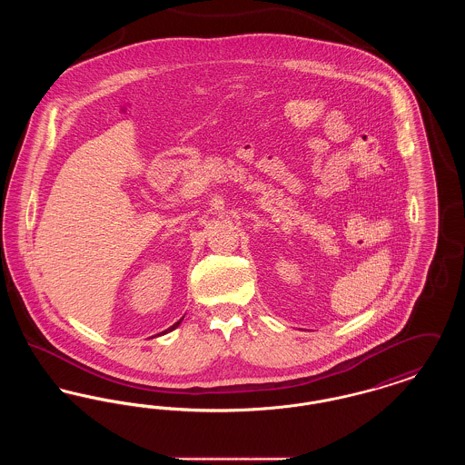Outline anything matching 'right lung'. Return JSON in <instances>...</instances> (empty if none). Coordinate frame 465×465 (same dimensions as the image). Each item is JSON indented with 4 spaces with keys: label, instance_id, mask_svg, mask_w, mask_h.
I'll use <instances>...</instances> for the list:
<instances>
[{
    "label": "right lung",
    "instance_id": "obj_1",
    "mask_svg": "<svg viewBox=\"0 0 465 465\" xmlns=\"http://www.w3.org/2000/svg\"><path fill=\"white\" fill-rule=\"evenodd\" d=\"M181 321H183V319H179V321H177L176 324H173V326H171V328H169V331H173V330H176L177 326H179V322H181Z\"/></svg>",
    "mask_w": 465,
    "mask_h": 465
}]
</instances>
